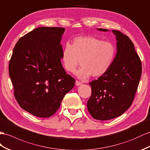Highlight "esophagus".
Instances as JSON below:
<instances>
[{
    "label": "esophagus",
    "mask_w": 150,
    "mask_h": 150,
    "mask_svg": "<svg viewBox=\"0 0 150 150\" xmlns=\"http://www.w3.org/2000/svg\"><path fill=\"white\" fill-rule=\"evenodd\" d=\"M81 84H82V82L78 81V80H76V81H75V85L76 86H80V85H81Z\"/></svg>",
    "instance_id": "obj_1"
}]
</instances>
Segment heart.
<instances>
[{
  "mask_svg": "<svg viewBox=\"0 0 150 150\" xmlns=\"http://www.w3.org/2000/svg\"><path fill=\"white\" fill-rule=\"evenodd\" d=\"M116 55L117 48L113 42L82 36L75 38L71 45L64 46L62 62L65 70L74 73L80 61L82 67L76 75L79 79H86L91 75L99 77L105 74L113 65Z\"/></svg>",
  "mask_w": 150,
  "mask_h": 150,
  "instance_id": "b5f03b06",
  "label": "heart"
}]
</instances>
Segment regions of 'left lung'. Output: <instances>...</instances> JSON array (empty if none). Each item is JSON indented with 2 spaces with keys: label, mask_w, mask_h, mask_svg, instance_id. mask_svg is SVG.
<instances>
[{
  "label": "left lung",
  "mask_w": 150,
  "mask_h": 150,
  "mask_svg": "<svg viewBox=\"0 0 150 150\" xmlns=\"http://www.w3.org/2000/svg\"><path fill=\"white\" fill-rule=\"evenodd\" d=\"M112 32L117 40L114 63L105 74L89 83L92 94L87 103V109L98 120L116 118L131 106L142 73L141 61L131 40L118 30Z\"/></svg>",
  "instance_id": "left-lung-1"
}]
</instances>
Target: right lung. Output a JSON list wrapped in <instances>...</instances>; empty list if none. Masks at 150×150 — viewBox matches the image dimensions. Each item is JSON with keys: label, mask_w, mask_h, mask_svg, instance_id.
Returning a JSON list of instances; mask_svg holds the SVG:
<instances>
[{"label": "right lung", "mask_w": 150, "mask_h": 150, "mask_svg": "<svg viewBox=\"0 0 150 150\" xmlns=\"http://www.w3.org/2000/svg\"><path fill=\"white\" fill-rule=\"evenodd\" d=\"M65 29L40 27L21 37L9 61V73L18 103L36 117H51L75 86L61 62Z\"/></svg>", "instance_id": "1"}]
</instances>
